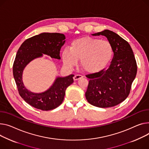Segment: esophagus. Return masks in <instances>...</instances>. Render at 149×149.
<instances>
[{
  "mask_svg": "<svg viewBox=\"0 0 149 149\" xmlns=\"http://www.w3.org/2000/svg\"><path fill=\"white\" fill-rule=\"evenodd\" d=\"M83 77V76L82 75H80V74H77V75H75L74 77V80L75 81H76V80H79V79L82 78Z\"/></svg>",
  "mask_w": 149,
  "mask_h": 149,
  "instance_id": "1",
  "label": "esophagus"
}]
</instances>
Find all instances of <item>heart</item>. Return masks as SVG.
I'll list each match as a JSON object with an SVG mask.
<instances>
[{
  "instance_id": "obj_1",
  "label": "heart",
  "mask_w": 149,
  "mask_h": 149,
  "mask_svg": "<svg viewBox=\"0 0 149 149\" xmlns=\"http://www.w3.org/2000/svg\"><path fill=\"white\" fill-rule=\"evenodd\" d=\"M113 54V47L109 41L85 36L72 41L70 49H63L62 58L64 63L70 67L81 60V66L86 72L96 73L108 65Z\"/></svg>"
}]
</instances>
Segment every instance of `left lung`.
<instances>
[{"label": "left lung", "mask_w": 149, "mask_h": 149, "mask_svg": "<svg viewBox=\"0 0 149 149\" xmlns=\"http://www.w3.org/2000/svg\"><path fill=\"white\" fill-rule=\"evenodd\" d=\"M92 35L106 36L113 47L114 56L107 69L86 75L90 79L86 100L97 107H114L125 100L130 93L137 72L135 58L129 43L113 31L105 30Z\"/></svg>", "instance_id": "obj_1"}]
</instances>
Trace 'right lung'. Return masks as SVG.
Here are the masks:
<instances>
[{
    "label": "right lung",
    "instance_id": "add662e5",
    "mask_svg": "<svg viewBox=\"0 0 149 149\" xmlns=\"http://www.w3.org/2000/svg\"><path fill=\"white\" fill-rule=\"evenodd\" d=\"M65 35L62 33H42L26 39L17 53L13 64V75L18 93L27 104L39 110H52L60 105L64 100L66 88L74 82V75L57 77L48 90L41 93H34L24 86L22 81L24 68L42 54L61 59L60 51L65 42Z\"/></svg>",
    "mask_w": 149,
    "mask_h": 149
}]
</instances>
